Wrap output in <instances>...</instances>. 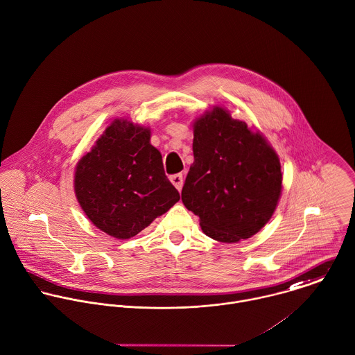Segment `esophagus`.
Segmentation results:
<instances>
[{
	"mask_svg": "<svg viewBox=\"0 0 355 355\" xmlns=\"http://www.w3.org/2000/svg\"><path fill=\"white\" fill-rule=\"evenodd\" d=\"M170 181L173 182V185H174L178 191L182 189V184H184V177H182V174H174V175H171V177H170Z\"/></svg>",
	"mask_w": 355,
	"mask_h": 355,
	"instance_id": "obj_1",
	"label": "esophagus"
}]
</instances>
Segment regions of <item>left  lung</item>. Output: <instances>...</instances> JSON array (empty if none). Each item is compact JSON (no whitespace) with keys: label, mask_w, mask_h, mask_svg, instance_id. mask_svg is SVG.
<instances>
[{"label":"left lung","mask_w":355,"mask_h":355,"mask_svg":"<svg viewBox=\"0 0 355 355\" xmlns=\"http://www.w3.org/2000/svg\"><path fill=\"white\" fill-rule=\"evenodd\" d=\"M192 148L195 160L181 198L202 231L224 243L257 234L282 191L281 163L267 139L214 106L195 121Z\"/></svg>","instance_id":"1"}]
</instances>
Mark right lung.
Wrapping results in <instances>:
<instances>
[{"mask_svg":"<svg viewBox=\"0 0 355 355\" xmlns=\"http://www.w3.org/2000/svg\"><path fill=\"white\" fill-rule=\"evenodd\" d=\"M149 141V128L116 119L76 166L81 209L113 238L135 236L180 200L160 152Z\"/></svg>","mask_w":355,"mask_h":355,"instance_id":"obj_1","label":"right lung"}]
</instances>
